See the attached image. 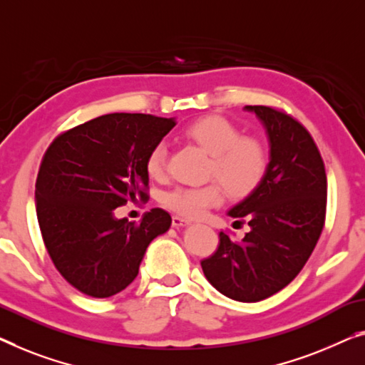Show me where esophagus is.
<instances>
[{
  "label": "esophagus",
  "instance_id": "1",
  "mask_svg": "<svg viewBox=\"0 0 365 365\" xmlns=\"http://www.w3.org/2000/svg\"><path fill=\"white\" fill-rule=\"evenodd\" d=\"M172 225L175 226V227L188 226V225H190V220H185V217H180V216H173V217H172Z\"/></svg>",
  "mask_w": 365,
  "mask_h": 365
}]
</instances>
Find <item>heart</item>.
<instances>
[{
  "label": "heart",
  "mask_w": 365,
  "mask_h": 365,
  "mask_svg": "<svg viewBox=\"0 0 365 365\" xmlns=\"http://www.w3.org/2000/svg\"><path fill=\"white\" fill-rule=\"evenodd\" d=\"M183 134L210 154L205 177L215 178L216 182L200 187H175L162 193L160 203L173 213L200 217L222 203V187L231 198L241 200L262 183L269 167V154L260 139L241 134L236 124L221 116L200 118L188 124ZM165 168L167 145L157 143L145 157V172L150 178L159 180L165 175Z\"/></svg>",
  "instance_id": "heart-1"
}]
</instances>
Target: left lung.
<instances>
[{
    "label": "left lung",
    "mask_w": 365,
    "mask_h": 365,
    "mask_svg": "<svg viewBox=\"0 0 365 365\" xmlns=\"http://www.w3.org/2000/svg\"><path fill=\"white\" fill-rule=\"evenodd\" d=\"M264 124L270 162L262 183L230 211L251 231L241 242L220 232L213 255L201 260L211 285L237 302H260L300 274L326 220L324 162L307 128L270 106H246Z\"/></svg>",
    "instance_id": "left-lung-1"
}]
</instances>
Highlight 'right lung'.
Listing matches in <instances>:
<instances>
[{
    "label": "right lung",
    "mask_w": 365,
    "mask_h": 365,
    "mask_svg": "<svg viewBox=\"0 0 365 365\" xmlns=\"http://www.w3.org/2000/svg\"><path fill=\"white\" fill-rule=\"evenodd\" d=\"M173 126V118L105 114L57 135L43 154L36 180L41 235L56 269L85 295L124 290L152 239L170 227L162 208L140 222L118 220L114 210L149 198L145 157Z\"/></svg>",
    "instance_id": "add662e5"
}]
</instances>
